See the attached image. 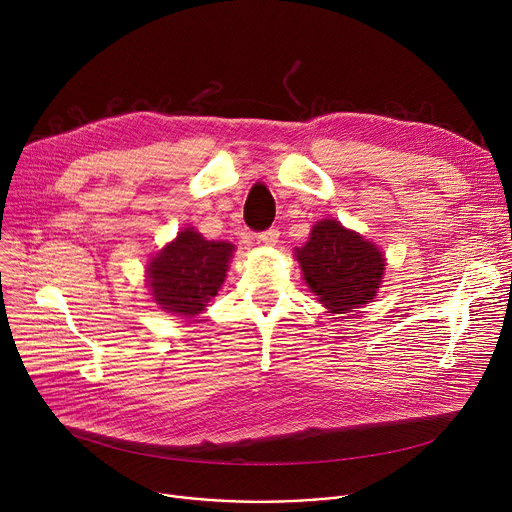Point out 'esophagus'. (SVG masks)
I'll use <instances>...</instances> for the list:
<instances>
[{"label": "esophagus", "instance_id": "obj_1", "mask_svg": "<svg viewBox=\"0 0 512 512\" xmlns=\"http://www.w3.org/2000/svg\"><path fill=\"white\" fill-rule=\"evenodd\" d=\"M263 245H267V247H273V245H277V241H279V231L275 229V227H271V229H267V231H263L259 237H257Z\"/></svg>", "mask_w": 512, "mask_h": 512}]
</instances>
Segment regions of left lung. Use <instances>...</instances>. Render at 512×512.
Listing matches in <instances>:
<instances>
[{"label":"left lung","instance_id":"8db88e82","mask_svg":"<svg viewBox=\"0 0 512 512\" xmlns=\"http://www.w3.org/2000/svg\"><path fill=\"white\" fill-rule=\"evenodd\" d=\"M304 279L332 314H346L377 296L385 255L334 218L312 227L308 243L296 251Z\"/></svg>","mask_w":512,"mask_h":512}]
</instances>
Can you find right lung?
I'll list each match as a JSON object with an SVG mask.
<instances>
[{"label": "right lung", "mask_w": 512, "mask_h": 512, "mask_svg": "<svg viewBox=\"0 0 512 512\" xmlns=\"http://www.w3.org/2000/svg\"><path fill=\"white\" fill-rule=\"evenodd\" d=\"M235 245L206 241L192 227L178 233L148 265V285L162 310L192 318L218 294Z\"/></svg>", "instance_id": "1"}]
</instances>
